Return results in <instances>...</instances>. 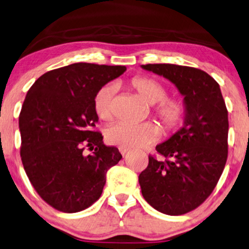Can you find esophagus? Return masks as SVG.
I'll use <instances>...</instances> for the list:
<instances>
[{
    "label": "esophagus",
    "instance_id": "34e87169",
    "mask_svg": "<svg viewBox=\"0 0 249 249\" xmlns=\"http://www.w3.org/2000/svg\"><path fill=\"white\" fill-rule=\"evenodd\" d=\"M118 149H119V152H121V154L123 156H125L127 154V152H128V149L127 148H124V147H118Z\"/></svg>",
    "mask_w": 249,
    "mask_h": 249
}]
</instances>
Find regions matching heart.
I'll return each mask as SVG.
<instances>
[{
  "instance_id": "b5f03b06",
  "label": "heart",
  "mask_w": 249,
  "mask_h": 249,
  "mask_svg": "<svg viewBox=\"0 0 249 249\" xmlns=\"http://www.w3.org/2000/svg\"><path fill=\"white\" fill-rule=\"evenodd\" d=\"M132 89L139 94L147 105L154 106L153 114L164 131H171L178 126L184 117V105L176 99H165L166 89L159 81L148 77H134L130 81ZM116 88L106 85L100 88L94 97V109L97 117L102 121L111 119V103ZM160 137V130L153 123L138 125L117 124L107 131L106 138L109 143L124 148H140L152 144Z\"/></svg>"
}]
</instances>
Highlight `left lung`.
<instances>
[{
  "label": "left lung",
  "instance_id": "1",
  "mask_svg": "<svg viewBox=\"0 0 249 249\" xmlns=\"http://www.w3.org/2000/svg\"><path fill=\"white\" fill-rule=\"evenodd\" d=\"M162 75L184 96V125L149 156L139 175L141 193L153 208L166 215L186 213L212 194L228 159L229 118L221 88L202 70L175 64L141 65Z\"/></svg>",
  "mask_w": 249,
  "mask_h": 249
}]
</instances>
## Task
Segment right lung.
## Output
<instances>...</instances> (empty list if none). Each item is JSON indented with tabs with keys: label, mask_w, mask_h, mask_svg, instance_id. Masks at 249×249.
Here are the masks:
<instances>
[{
	"label": "right lung",
	"mask_w": 249,
	"mask_h": 249,
	"mask_svg": "<svg viewBox=\"0 0 249 249\" xmlns=\"http://www.w3.org/2000/svg\"><path fill=\"white\" fill-rule=\"evenodd\" d=\"M126 71L122 65L74 63L42 74L19 115L20 157L31 184L53 208L78 213L101 196L108 170L121 161L100 132L94 97ZM87 145L94 152L83 154Z\"/></svg>",
	"instance_id": "add662e5"
}]
</instances>
